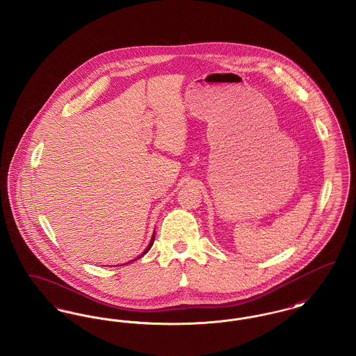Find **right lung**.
<instances>
[{"mask_svg":"<svg viewBox=\"0 0 356 356\" xmlns=\"http://www.w3.org/2000/svg\"><path fill=\"white\" fill-rule=\"evenodd\" d=\"M153 240H154V238H153V237H152V240H151V243H149V245H148V247H147V250H145V251H144V254H141V256H144V254H147V252H148V251H149V250H151V247H152V244H153ZM141 256H138V257H137V259H140V257H141ZM137 259H136V260H137ZM132 261H135V260H132ZM132 261H131V263H132Z\"/></svg>","mask_w":356,"mask_h":356,"instance_id":"right-lung-1","label":"right lung"}]
</instances>
